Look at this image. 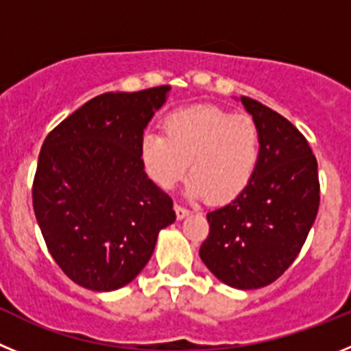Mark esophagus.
Listing matches in <instances>:
<instances>
[{"label": "esophagus", "instance_id": "1", "mask_svg": "<svg viewBox=\"0 0 351 351\" xmlns=\"http://www.w3.org/2000/svg\"><path fill=\"white\" fill-rule=\"evenodd\" d=\"M173 210H176V216H178V219L186 218V216L190 214V209H186V207L181 206V204H176V206H173Z\"/></svg>", "mask_w": 351, "mask_h": 351}]
</instances>
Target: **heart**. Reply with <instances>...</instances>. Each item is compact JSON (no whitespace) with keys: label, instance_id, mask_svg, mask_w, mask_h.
Wrapping results in <instances>:
<instances>
[{"label":"heart","instance_id":"1","mask_svg":"<svg viewBox=\"0 0 351 351\" xmlns=\"http://www.w3.org/2000/svg\"><path fill=\"white\" fill-rule=\"evenodd\" d=\"M262 132L250 116H234L214 105L179 108L163 121V135L145 133L141 161L154 184L170 190L188 167V191L210 204L244 193L262 158Z\"/></svg>","mask_w":351,"mask_h":351}]
</instances>
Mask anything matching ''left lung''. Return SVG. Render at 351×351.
Masks as SVG:
<instances>
[{"mask_svg": "<svg viewBox=\"0 0 351 351\" xmlns=\"http://www.w3.org/2000/svg\"><path fill=\"white\" fill-rule=\"evenodd\" d=\"M262 132V158L244 193L207 213L200 258L241 290L276 281L302 250L320 206L318 163L302 133L272 108L241 96Z\"/></svg>", "mask_w": 351, "mask_h": 351, "instance_id": "obj_1", "label": "left lung"}]
</instances>
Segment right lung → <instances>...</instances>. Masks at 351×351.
I'll list each match as a JSON object with an SVG mask.
<instances>
[{
	"label": "right lung",
	"instance_id": "add662e5",
	"mask_svg": "<svg viewBox=\"0 0 351 351\" xmlns=\"http://www.w3.org/2000/svg\"><path fill=\"white\" fill-rule=\"evenodd\" d=\"M169 91L104 93L43 142L33 209L49 253L80 287L110 291L128 285L153 255L161 228L176 221L172 198L141 161L145 126Z\"/></svg>",
	"mask_w": 351,
	"mask_h": 351
}]
</instances>
